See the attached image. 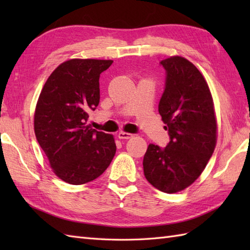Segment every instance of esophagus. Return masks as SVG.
Returning a JSON list of instances; mask_svg holds the SVG:
<instances>
[{
	"label": "esophagus",
	"mask_w": 250,
	"mask_h": 250,
	"mask_svg": "<svg viewBox=\"0 0 250 250\" xmlns=\"http://www.w3.org/2000/svg\"><path fill=\"white\" fill-rule=\"evenodd\" d=\"M118 137L120 140H129V139H132V137H133V134L126 133V132H119Z\"/></svg>",
	"instance_id": "obj_1"
}]
</instances>
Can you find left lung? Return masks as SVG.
I'll return each mask as SVG.
<instances>
[{
    "mask_svg": "<svg viewBox=\"0 0 250 250\" xmlns=\"http://www.w3.org/2000/svg\"><path fill=\"white\" fill-rule=\"evenodd\" d=\"M160 63L167 81L159 114L171 141L163 149L149 144L143 167L153 187L176 193L204 171L216 147L217 120L208 84L193 63L180 56Z\"/></svg>",
    "mask_w": 250,
    "mask_h": 250,
    "instance_id": "8db88e82",
    "label": "left lung"
}]
</instances>
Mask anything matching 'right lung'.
<instances>
[{"label": "right lung", "mask_w": 250, "mask_h": 250, "mask_svg": "<svg viewBox=\"0 0 250 250\" xmlns=\"http://www.w3.org/2000/svg\"><path fill=\"white\" fill-rule=\"evenodd\" d=\"M111 60L71 59L47 79L34 113L36 140L58 177L71 185L92 182L116 153L111 134L86 125L100 102V74Z\"/></svg>", "instance_id": "add662e5"}]
</instances>
